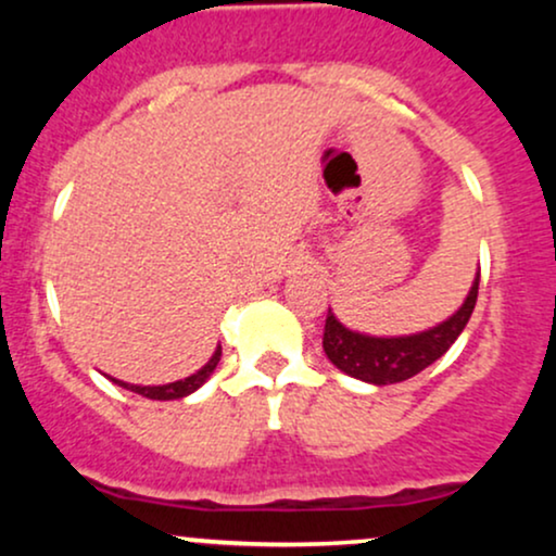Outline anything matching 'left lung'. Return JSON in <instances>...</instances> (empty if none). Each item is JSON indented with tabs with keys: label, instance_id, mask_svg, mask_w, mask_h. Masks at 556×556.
Here are the masks:
<instances>
[{
	"label": "left lung",
	"instance_id": "left-lung-1",
	"mask_svg": "<svg viewBox=\"0 0 556 556\" xmlns=\"http://www.w3.org/2000/svg\"><path fill=\"white\" fill-rule=\"evenodd\" d=\"M478 279H481V269L476 274V282L470 287L465 303L446 321L407 337L361 334V331L340 324V318L329 308L327 324H324V353L340 371L353 376V379L368 381V384L384 387L407 381L410 376L429 368L433 361L442 358L463 334L465 324L476 308Z\"/></svg>",
	"mask_w": 556,
	"mask_h": 556
}]
</instances>
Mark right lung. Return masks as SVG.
I'll return each instance as SVG.
<instances>
[{
    "instance_id": "obj_1",
    "label": "right lung",
    "mask_w": 556,
    "mask_h": 556,
    "mask_svg": "<svg viewBox=\"0 0 556 556\" xmlns=\"http://www.w3.org/2000/svg\"><path fill=\"white\" fill-rule=\"evenodd\" d=\"M219 358H222V348H216L214 355H212V358H208V363L201 368V371H195L193 376H188V379L172 381V384H162V387L125 384V381H117V379H112V381H114V384L130 389V392L143 394V397H149V400H180V397H188V394H193L195 389L201 387L203 381H206L208 376L214 374V368H216V363H219Z\"/></svg>"
}]
</instances>
